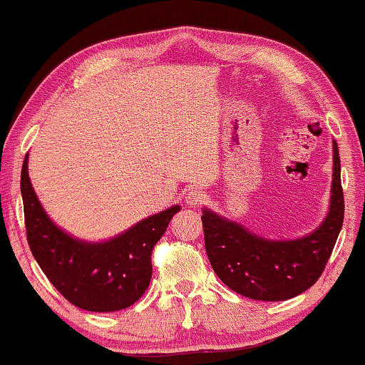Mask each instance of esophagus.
Wrapping results in <instances>:
<instances>
[{"label":"esophagus","instance_id":"esophagus-1","mask_svg":"<svg viewBox=\"0 0 365 365\" xmlns=\"http://www.w3.org/2000/svg\"><path fill=\"white\" fill-rule=\"evenodd\" d=\"M186 202H187V206H191V207L199 206V204L204 202V192L197 187L191 189V191L186 194Z\"/></svg>","mask_w":365,"mask_h":365}]
</instances>
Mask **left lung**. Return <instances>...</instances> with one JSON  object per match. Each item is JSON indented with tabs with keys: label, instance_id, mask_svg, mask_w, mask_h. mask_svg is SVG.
Wrapping results in <instances>:
<instances>
[{
	"label": "left lung",
	"instance_id": "8db88e82",
	"mask_svg": "<svg viewBox=\"0 0 365 365\" xmlns=\"http://www.w3.org/2000/svg\"><path fill=\"white\" fill-rule=\"evenodd\" d=\"M334 166L329 211L306 236L269 239L221 214L202 209L204 244L217 277L234 292L256 301L296 297L321 277L344 221L341 159L332 141Z\"/></svg>",
	"mask_w": 365,
	"mask_h": 365
}]
</instances>
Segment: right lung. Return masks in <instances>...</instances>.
Wrapping results in <instances>:
<instances>
[{
	"label": "right lung",
	"mask_w": 365,
	"mask_h": 365,
	"mask_svg": "<svg viewBox=\"0 0 365 365\" xmlns=\"http://www.w3.org/2000/svg\"><path fill=\"white\" fill-rule=\"evenodd\" d=\"M21 196L28 244L41 271L69 302L91 312L121 311L139 301L151 282L154 244L181 211L174 204L106 241H83L54 224L43 209L28 174V154Z\"/></svg>",
	"instance_id": "obj_1"
}]
</instances>
